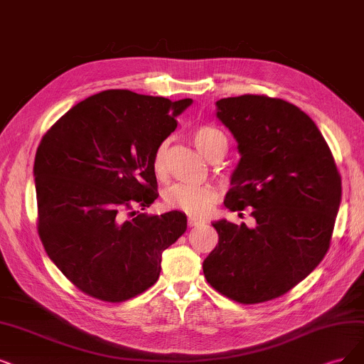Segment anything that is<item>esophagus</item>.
<instances>
[{
  "label": "esophagus",
  "mask_w": 364,
  "mask_h": 364,
  "mask_svg": "<svg viewBox=\"0 0 364 364\" xmlns=\"http://www.w3.org/2000/svg\"><path fill=\"white\" fill-rule=\"evenodd\" d=\"M187 223H189V226H198L200 223H204V220L200 218H195V216H189V219H187Z\"/></svg>",
  "instance_id": "esophagus-1"
}]
</instances>
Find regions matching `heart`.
I'll list each match as a JSON object with an SVG mask.
<instances>
[{"label": "heart", "mask_w": 364, "mask_h": 364, "mask_svg": "<svg viewBox=\"0 0 364 364\" xmlns=\"http://www.w3.org/2000/svg\"><path fill=\"white\" fill-rule=\"evenodd\" d=\"M193 142L198 150L208 160L219 151H226L225 134L213 126H199L193 130ZM168 144L161 142L157 145L153 154L151 166L159 178H164L168 171L166 164ZM216 199V193L210 186H192V184H173L165 193V204L171 210H180L187 214H203Z\"/></svg>", "instance_id": "obj_1"}]
</instances>
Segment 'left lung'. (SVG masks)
Returning <instances> with one entry per match:
<instances>
[{
  "label": "left lung",
  "mask_w": 364,
  "mask_h": 364,
  "mask_svg": "<svg viewBox=\"0 0 364 364\" xmlns=\"http://www.w3.org/2000/svg\"><path fill=\"white\" fill-rule=\"evenodd\" d=\"M241 156L225 207H252L253 228L214 222L219 243L203 268L208 284L243 304L280 297L330 247L342 181L312 118L282 99L245 94L216 102Z\"/></svg>",
  "instance_id": "8db88e82"
}]
</instances>
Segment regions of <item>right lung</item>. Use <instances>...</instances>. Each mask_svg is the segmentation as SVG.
<instances>
[{"label":"right lung","mask_w":364,"mask_h":364,"mask_svg":"<svg viewBox=\"0 0 364 364\" xmlns=\"http://www.w3.org/2000/svg\"><path fill=\"white\" fill-rule=\"evenodd\" d=\"M192 99L106 90L79 102L40 141L34 160L37 230L50 261L103 301L153 287L161 253L187 228L181 211L148 216L157 193L154 150Z\"/></svg>","instance_id":"add662e5"}]
</instances>
